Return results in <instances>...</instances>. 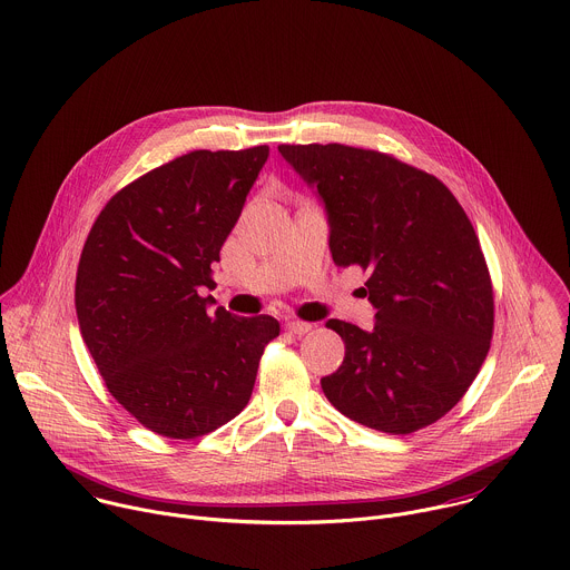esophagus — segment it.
<instances>
[{
	"instance_id": "34e87169",
	"label": "esophagus",
	"mask_w": 570,
	"mask_h": 570,
	"mask_svg": "<svg viewBox=\"0 0 570 570\" xmlns=\"http://www.w3.org/2000/svg\"><path fill=\"white\" fill-rule=\"evenodd\" d=\"M285 330H287L289 334L301 336V334H307V332L312 330V323H305V321H287V323H285Z\"/></svg>"
}]
</instances>
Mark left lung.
Returning <instances> with one entry per match:
<instances>
[{"label": "left lung", "instance_id": "obj_1", "mask_svg": "<svg viewBox=\"0 0 570 570\" xmlns=\"http://www.w3.org/2000/svg\"><path fill=\"white\" fill-rule=\"evenodd\" d=\"M325 202L336 267L368 272L371 332L330 318L346 357L321 380L330 404L375 431L438 422L476 380L492 344L494 289L474 226L433 175L344 144L278 146Z\"/></svg>", "mask_w": 570, "mask_h": 570}]
</instances>
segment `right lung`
Instances as JSON below:
<instances>
[{
	"mask_svg": "<svg viewBox=\"0 0 570 570\" xmlns=\"http://www.w3.org/2000/svg\"><path fill=\"white\" fill-rule=\"evenodd\" d=\"M267 146L193 150L102 206L76 274V312L111 397L146 429L193 440L249 402L274 316L208 309L213 263L236 226Z\"/></svg>",
	"mask_w": 570,
	"mask_h": 570,
	"instance_id": "1",
	"label": "right lung"
}]
</instances>
